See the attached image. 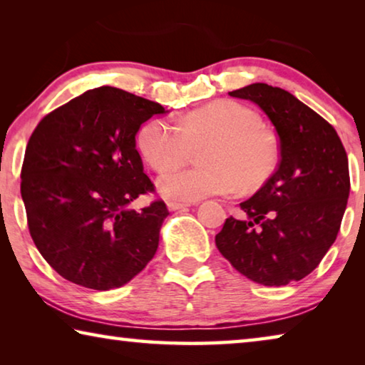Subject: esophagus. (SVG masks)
I'll return each instance as SVG.
<instances>
[{
	"label": "esophagus",
	"instance_id": "34e87169",
	"mask_svg": "<svg viewBox=\"0 0 365 365\" xmlns=\"http://www.w3.org/2000/svg\"><path fill=\"white\" fill-rule=\"evenodd\" d=\"M191 202H177V201H169L168 202V207L170 211H178V209H185V207H190Z\"/></svg>",
	"mask_w": 365,
	"mask_h": 365
}]
</instances>
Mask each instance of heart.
Segmentation results:
<instances>
[{"label":"heart","mask_w":365,"mask_h":365,"mask_svg":"<svg viewBox=\"0 0 365 365\" xmlns=\"http://www.w3.org/2000/svg\"><path fill=\"white\" fill-rule=\"evenodd\" d=\"M259 115L242 103L219 100L178 119L177 127L151 119L138 132V148L156 172L176 167L193 149L202 164L172 170L158 178L168 197L197 201L212 195H233L240 188L256 190L269 180L280 159L279 140L259 123Z\"/></svg>","instance_id":"heart-1"}]
</instances>
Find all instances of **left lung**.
<instances>
[{
	"label": "left lung",
	"mask_w": 365,
	"mask_h": 365,
	"mask_svg": "<svg viewBox=\"0 0 365 365\" xmlns=\"http://www.w3.org/2000/svg\"><path fill=\"white\" fill-rule=\"evenodd\" d=\"M256 103L274 123L280 163L230 215L215 245L240 274L265 287L304 279L335 243L349 196L348 156L324 117L287 90L252 83L228 93Z\"/></svg>",
	"instance_id": "8db88e82"
}]
</instances>
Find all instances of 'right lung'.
Returning <instances> with one entry per match:
<instances>
[{
    "label": "right lung",
    "instance_id": "add662e5",
    "mask_svg": "<svg viewBox=\"0 0 365 365\" xmlns=\"http://www.w3.org/2000/svg\"><path fill=\"white\" fill-rule=\"evenodd\" d=\"M164 110L128 91L100 86L35 127L21 195L36 250L66 280L100 292L119 288L153 259L168 206L163 200L141 211L128 205L154 193L135 135Z\"/></svg>",
    "mask_w": 365,
    "mask_h": 365
}]
</instances>
